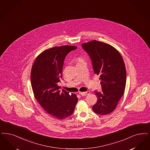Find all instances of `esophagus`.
<instances>
[{
    "label": "esophagus",
    "instance_id": "1",
    "mask_svg": "<svg viewBox=\"0 0 150 150\" xmlns=\"http://www.w3.org/2000/svg\"><path fill=\"white\" fill-rule=\"evenodd\" d=\"M90 93V91H86L85 92H80L79 94L82 96H86L87 95H89Z\"/></svg>",
    "mask_w": 150,
    "mask_h": 150
}]
</instances>
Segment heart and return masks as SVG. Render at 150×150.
Listing matches in <instances>:
<instances>
[{"label": "heart", "mask_w": 150, "mask_h": 150, "mask_svg": "<svg viewBox=\"0 0 150 150\" xmlns=\"http://www.w3.org/2000/svg\"><path fill=\"white\" fill-rule=\"evenodd\" d=\"M81 60H82L81 59H80V58H79V59H78V61H81Z\"/></svg>", "instance_id": "obj_1"}]
</instances>
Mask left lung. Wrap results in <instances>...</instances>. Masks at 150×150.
I'll return each mask as SVG.
<instances>
[{
	"label": "left lung",
	"instance_id": "8db88e82",
	"mask_svg": "<svg viewBox=\"0 0 150 150\" xmlns=\"http://www.w3.org/2000/svg\"><path fill=\"white\" fill-rule=\"evenodd\" d=\"M89 54L94 72L100 75L102 91H94L98 100L93 106L96 114L113 112L123 96L126 84V67L120 52L107 43L94 40L81 45Z\"/></svg>",
	"mask_w": 150,
	"mask_h": 150
}]
</instances>
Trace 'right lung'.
<instances>
[{
    "label": "right lung",
    "instance_id": "1",
    "mask_svg": "<svg viewBox=\"0 0 150 150\" xmlns=\"http://www.w3.org/2000/svg\"><path fill=\"white\" fill-rule=\"evenodd\" d=\"M76 48L69 45L49 48L37 56L32 67L30 80L35 97L44 110L56 119L70 116L78 102L75 94L65 90L61 93L57 85L62 78L66 55Z\"/></svg>",
    "mask_w": 150,
    "mask_h": 150
}]
</instances>
